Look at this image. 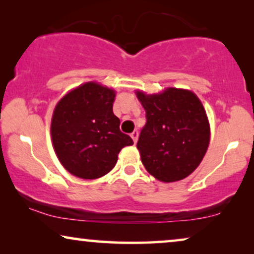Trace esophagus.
I'll return each mask as SVG.
<instances>
[{"label": "esophagus", "mask_w": 254, "mask_h": 254, "mask_svg": "<svg viewBox=\"0 0 254 254\" xmlns=\"http://www.w3.org/2000/svg\"><path fill=\"white\" fill-rule=\"evenodd\" d=\"M130 136H131V139H133L134 143H136V141H137V137H139V131H137V130H134L133 133L130 134Z\"/></svg>", "instance_id": "obj_1"}]
</instances>
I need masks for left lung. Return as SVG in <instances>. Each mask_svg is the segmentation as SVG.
Listing matches in <instances>:
<instances>
[{"instance_id": "left-lung-1", "label": "left lung", "mask_w": 254, "mask_h": 254, "mask_svg": "<svg viewBox=\"0 0 254 254\" xmlns=\"http://www.w3.org/2000/svg\"><path fill=\"white\" fill-rule=\"evenodd\" d=\"M136 95L146 111L136 144L144 168L162 182L186 179L199 166L209 146L210 127L202 103L192 92L179 88Z\"/></svg>"}]
</instances>
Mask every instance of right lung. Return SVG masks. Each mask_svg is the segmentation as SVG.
Wrapping results in <instances>:
<instances>
[{
  "instance_id": "1",
  "label": "right lung",
  "mask_w": 254,
  "mask_h": 254,
  "mask_svg": "<svg viewBox=\"0 0 254 254\" xmlns=\"http://www.w3.org/2000/svg\"><path fill=\"white\" fill-rule=\"evenodd\" d=\"M115 93L97 83L81 85L57 104L51 121L52 143L72 175L94 180L113 169L120 150L131 146L113 113Z\"/></svg>"
}]
</instances>
